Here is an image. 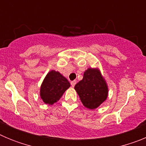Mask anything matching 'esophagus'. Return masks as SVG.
<instances>
[{"instance_id":"1","label":"esophagus","mask_w":146,"mask_h":146,"mask_svg":"<svg viewBox=\"0 0 146 146\" xmlns=\"http://www.w3.org/2000/svg\"><path fill=\"white\" fill-rule=\"evenodd\" d=\"M76 83H77V80H73V81H72V82H71V85H72V86H73V87L75 86Z\"/></svg>"}]
</instances>
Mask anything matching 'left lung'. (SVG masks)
Listing matches in <instances>:
<instances>
[{
    "instance_id": "8db88e82",
    "label": "left lung",
    "mask_w": 146,
    "mask_h": 146,
    "mask_svg": "<svg viewBox=\"0 0 146 146\" xmlns=\"http://www.w3.org/2000/svg\"><path fill=\"white\" fill-rule=\"evenodd\" d=\"M74 89L83 105L88 109L98 108L108 97V86L97 69H87L82 80L75 85Z\"/></svg>"
}]
</instances>
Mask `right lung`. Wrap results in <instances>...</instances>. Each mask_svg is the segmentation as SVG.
<instances>
[{"label": "right lung", "instance_id": "1", "mask_svg": "<svg viewBox=\"0 0 146 146\" xmlns=\"http://www.w3.org/2000/svg\"><path fill=\"white\" fill-rule=\"evenodd\" d=\"M70 87L66 78L52 70L47 74L40 89V96L45 104L52 105L57 102L64 93Z\"/></svg>", "mask_w": 146, "mask_h": 146}]
</instances>
